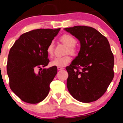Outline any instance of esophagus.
Segmentation results:
<instances>
[{
	"mask_svg": "<svg viewBox=\"0 0 123 123\" xmlns=\"http://www.w3.org/2000/svg\"><path fill=\"white\" fill-rule=\"evenodd\" d=\"M57 69H58V70H62L64 69V68H62V67H57Z\"/></svg>",
	"mask_w": 123,
	"mask_h": 123,
	"instance_id": "34e87169",
	"label": "esophagus"
}]
</instances>
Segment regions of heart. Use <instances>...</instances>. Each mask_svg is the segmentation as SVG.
Returning a JSON list of instances; mask_svg holds the SVG:
<instances>
[{
  "mask_svg": "<svg viewBox=\"0 0 123 123\" xmlns=\"http://www.w3.org/2000/svg\"><path fill=\"white\" fill-rule=\"evenodd\" d=\"M60 41L65 45L68 46L66 53H70L71 55H75L77 54V49L75 45L77 43V40L70 35L65 34L60 37ZM46 52L49 57H52L54 52V43L53 42H50L46 48ZM71 58L69 55H65L61 57H55L50 62V65L52 66L64 67L68 63L70 62Z\"/></svg>",
  "mask_w": 123,
  "mask_h": 123,
  "instance_id": "b5f03b06",
  "label": "heart"
}]
</instances>
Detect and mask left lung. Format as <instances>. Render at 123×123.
I'll return each instance as SVG.
<instances>
[{"label":"left lung","instance_id":"8db88e82","mask_svg":"<svg viewBox=\"0 0 123 123\" xmlns=\"http://www.w3.org/2000/svg\"><path fill=\"white\" fill-rule=\"evenodd\" d=\"M64 30L80 44L78 56L66 68L69 92L80 102L96 101L107 91L114 76V57L109 42L92 27L74 26Z\"/></svg>","mask_w":123,"mask_h":123}]
</instances>
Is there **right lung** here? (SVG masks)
<instances>
[{
    "mask_svg": "<svg viewBox=\"0 0 123 123\" xmlns=\"http://www.w3.org/2000/svg\"><path fill=\"white\" fill-rule=\"evenodd\" d=\"M60 30L38 29L26 32L11 48L7 65L10 87L26 103H38L49 94V85L57 74V68L52 66L41 69L49 62L47 46ZM37 68L41 71L36 72Z\"/></svg>",
    "mask_w": 123,
    "mask_h": 123,
    "instance_id": "add662e5",
    "label": "right lung"
}]
</instances>
